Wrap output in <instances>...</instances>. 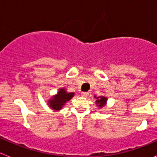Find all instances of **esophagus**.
<instances>
[{"mask_svg":"<svg viewBox=\"0 0 157 157\" xmlns=\"http://www.w3.org/2000/svg\"><path fill=\"white\" fill-rule=\"evenodd\" d=\"M82 97H85V98H86V97H88L89 96V93L88 92H82Z\"/></svg>","mask_w":157,"mask_h":157,"instance_id":"esophagus-1","label":"esophagus"}]
</instances>
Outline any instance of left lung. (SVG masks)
Instances as JSON below:
<instances>
[{"instance_id": "obj_1", "label": "left lung", "mask_w": 157, "mask_h": 157, "mask_svg": "<svg viewBox=\"0 0 157 157\" xmlns=\"http://www.w3.org/2000/svg\"><path fill=\"white\" fill-rule=\"evenodd\" d=\"M107 101V98H105V97H99V98H97V104L98 105V107L100 108H102L104 105H105Z\"/></svg>"}]
</instances>
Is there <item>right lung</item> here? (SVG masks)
I'll list each match as a JSON object with an SVG mask.
<instances>
[{
	"mask_svg": "<svg viewBox=\"0 0 157 157\" xmlns=\"http://www.w3.org/2000/svg\"><path fill=\"white\" fill-rule=\"evenodd\" d=\"M74 96V93H67L64 89H60L58 94L48 101L49 107L54 110H59L62 109L67 101H68Z\"/></svg>",
	"mask_w": 157,
	"mask_h": 157,
	"instance_id": "add662e5",
	"label": "right lung"
}]
</instances>
